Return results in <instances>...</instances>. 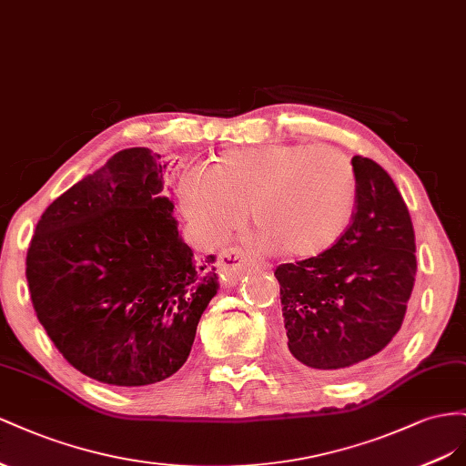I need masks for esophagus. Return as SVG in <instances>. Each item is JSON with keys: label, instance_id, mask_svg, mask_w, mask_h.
Masks as SVG:
<instances>
[{"label": "esophagus", "instance_id": "34e87169", "mask_svg": "<svg viewBox=\"0 0 466 466\" xmlns=\"http://www.w3.org/2000/svg\"><path fill=\"white\" fill-rule=\"evenodd\" d=\"M256 265L258 259L251 258L242 248H228L218 256V269L222 273V279L228 285H236L240 275L248 268H256Z\"/></svg>", "mask_w": 466, "mask_h": 466}]
</instances>
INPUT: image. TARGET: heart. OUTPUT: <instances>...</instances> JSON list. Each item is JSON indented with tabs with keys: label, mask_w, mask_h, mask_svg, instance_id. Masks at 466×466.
Masks as SVG:
<instances>
[{
	"label": "heart",
	"mask_w": 466,
	"mask_h": 466,
	"mask_svg": "<svg viewBox=\"0 0 466 466\" xmlns=\"http://www.w3.org/2000/svg\"><path fill=\"white\" fill-rule=\"evenodd\" d=\"M187 218L215 240L240 230L254 215L269 248L312 259L350 230L357 207L351 157L328 144H263L230 150L207 171H191L179 185Z\"/></svg>",
	"instance_id": "1"
}]
</instances>
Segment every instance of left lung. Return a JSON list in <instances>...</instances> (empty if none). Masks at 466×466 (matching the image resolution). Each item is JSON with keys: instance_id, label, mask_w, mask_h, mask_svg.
Returning <instances> with one entry per match:
<instances>
[{"instance_id": "obj_1", "label": "left lung", "mask_w": 466, "mask_h": 466, "mask_svg": "<svg viewBox=\"0 0 466 466\" xmlns=\"http://www.w3.org/2000/svg\"><path fill=\"white\" fill-rule=\"evenodd\" d=\"M357 207L326 254L275 269L290 355L339 373L377 355L402 326L416 281V236L404 198L377 162L351 157Z\"/></svg>"}]
</instances>
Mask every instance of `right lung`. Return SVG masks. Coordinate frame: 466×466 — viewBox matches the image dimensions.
Masks as SVG:
<instances>
[{"label":"right lung","mask_w":466,"mask_h":466,"mask_svg":"<svg viewBox=\"0 0 466 466\" xmlns=\"http://www.w3.org/2000/svg\"><path fill=\"white\" fill-rule=\"evenodd\" d=\"M169 162L127 148L62 193L36 224L26 281L38 322L79 373L115 387L171 377L218 290L164 191Z\"/></svg>","instance_id":"add662e5"}]
</instances>
